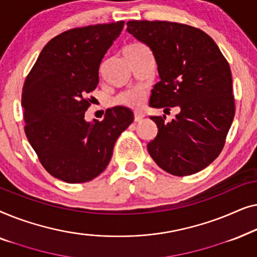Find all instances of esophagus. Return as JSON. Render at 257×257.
Returning <instances> with one entry per match:
<instances>
[{
    "label": "esophagus",
    "instance_id": "34e87169",
    "mask_svg": "<svg viewBox=\"0 0 257 257\" xmlns=\"http://www.w3.org/2000/svg\"><path fill=\"white\" fill-rule=\"evenodd\" d=\"M144 117H145V115H144V113H142V112H135V121L137 122L142 121Z\"/></svg>",
    "mask_w": 257,
    "mask_h": 257
}]
</instances>
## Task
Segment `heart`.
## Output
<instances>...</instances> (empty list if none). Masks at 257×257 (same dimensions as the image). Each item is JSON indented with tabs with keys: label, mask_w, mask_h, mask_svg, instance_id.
<instances>
[{
	"label": "heart",
	"mask_w": 257,
	"mask_h": 257,
	"mask_svg": "<svg viewBox=\"0 0 257 257\" xmlns=\"http://www.w3.org/2000/svg\"><path fill=\"white\" fill-rule=\"evenodd\" d=\"M139 43L130 44L128 47H137ZM115 104L124 105L132 108H139L144 103V91L143 90H128L119 94L114 99Z\"/></svg>",
	"instance_id": "1"
}]
</instances>
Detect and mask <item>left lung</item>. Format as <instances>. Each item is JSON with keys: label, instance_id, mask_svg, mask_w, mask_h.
I'll use <instances>...</instances> for the list:
<instances>
[{"label": "left lung", "instance_id": "obj_1", "mask_svg": "<svg viewBox=\"0 0 257 257\" xmlns=\"http://www.w3.org/2000/svg\"><path fill=\"white\" fill-rule=\"evenodd\" d=\"M127 33L153 52L160 82L150 106H178L172 121L151 115L158 135L147 150L170 174L198 173L219 157L235 114L231 72L213 38L198 28L167 21H128Z\"/></svg>", "mask_w": 257, "mask_h": 257}]
</instances>
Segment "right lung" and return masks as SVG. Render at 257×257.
I'll use <instances>...</instances> for the list:
<instances>
[{
	"label": "right lung",
	"instance_id": "1",
	"mask_svg": "<svg viewBox=\"0 0 257 257\" xmlns=\"http://www.w3.org/2000/svg\"><path fill=\"white\" fill-rule=\"evenodd\" d=\"M124 21L64 31L43 48L23 85L24 131L52 177L80 184L110 163L115 140L135 119L128 107L107 108L104 119L85 120L87 98L99 82V65Z\"/></svg>",
	"mask_w": 257,
	"mask_h": 257
}]
</instances>
